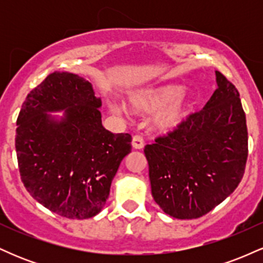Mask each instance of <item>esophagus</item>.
<instances>
[{
  "label": "esophagus",
  "mask_w": 263,
  "mask_h": 263,
  "mask_svg": "<svg viewBox=\"0 0 263 263\" xmlns=\"http://www.w3.org/2000/svg\"><path fill=\"white\" fill-rule=\"evenodd\" d=\"M144 146V142H143V138H142V136L140 135H136L134 136V138H132V147H134L135 149H142Z\"/></svg>",
  "instance_id": "obj_1"
}]
</instances>
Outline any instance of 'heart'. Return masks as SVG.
Returning <instances> with one entry per match:
<instances>
[{"label":"heart","mask_w":263,"mask_h":263,"mask_svg":"<svg viewBox=\"0 0 263 263\" xmlns=\"http://www.w3.org/2000/svg\"><path fill=\"white\" fill-rule=\"evenodd\" d=\"M182 91V86L170 84L132 93L129 102L141 112H152L164 107L156 116L155 127L161 132H171L179 127L188 115L189 104L177 100Z\"/></svg>","instance_id":"1"}]
</instances>
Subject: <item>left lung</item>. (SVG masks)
I'll return each instance as SVG.
<instances>
[{
    "label": "left lung",
    "instance_id": "1",
    "mask_svg": "<svg viewBox=\"0 0 263 263\" xmlns=\"http://www.w3.org/2000/svg\"><path fill=\"white\" fill-rule=\"evenodd\" d=\"M218 89L198 112L144 147L152 197L177 219H198L224 201L245 173L249 142L240 93L216 71Z\"/></svg>",
    "mask_w": 263,
    "mask_h": 263
}]
</instances>
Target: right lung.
Segmentation results:
<instances>
[{"mask_svg":"<svg viewBox=\"0 0 263 263\" xmlns=\"http://www.w3.org/2000/svg\"><path fill=\"white\" fill-rule=\"evenodd\" d=\"M89 81L53 73L27 95L17 119L21 180L38 203L66 219L99 214L132 137L104 128ZM66 110L60 123L45 114Z\"/></svg>","mask_w":263,"mask_h":263,"instance_id":"add662e5","label":"right lung"}]
</instances>
